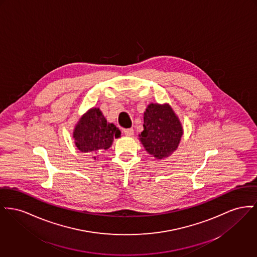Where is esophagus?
Returning a JSON list of instances; mask_svg holds the SVG:
<instances>
[{
    "instance_id": "1",
    "label": "esophagus",
    "mask_w": 257,
    "mask_h": 257,
    "mask_svg": "<svg viewBox=\"0 0 257 257\" xmlns=\"http://www.w3.org/2000/svg\"><path fill=\"white\" fill-rule=\"evenodd\" d=\"M123 133H124V135H126V136H132V135L134 134V129H133V128L124 129V130H123Z\"/></svg>"
}]
</instances>
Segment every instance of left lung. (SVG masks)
Listing matches in <instances>:
<instances>
[{
	"mask_svg": "<svg viewBox=\"0 0 257 257\" xmlns=\"http://www.w3.org/2000/svg\"><path fill=\"white\" fill-rule=\"evenodd\" d=\"M182 136L181 124L169 105L151 104L144 116V131L140 140L146 151L158 159L177 150Z\"/></svg>",
	"mask_w": 257,
	"mask_h": 257,
	"instance_id": "8db88e82",
	"label": "left lung"
}]
</instances>
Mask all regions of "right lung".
<instances>
[{
	"label": "right lung",
	"instance_id": "1",
	"mask_svg": "<svg viewBox=\"0 0 257 257\" xmlns=\"http://www.w3.org/2000/svg\"><path fill=\"white\" fill-rule=\"evenodd\" d=\"M119 136V129L107 123L97 107L91 108L80 118L74 132L77 149L93 156L107 150L113 139Z\"/></svg>",
	"mask_w": 257,
	"mask_h": 257
}]
</instances>
